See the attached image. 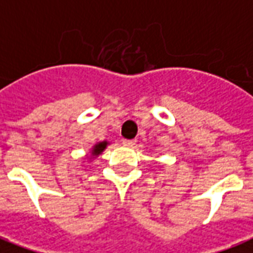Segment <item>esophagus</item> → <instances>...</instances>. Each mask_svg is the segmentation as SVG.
<instances>
[{"instance_id":"34e87169","label":"esophagus","mask_w":253,"mask_h":253,"mask_svg":"<svg viewBox=\"0 0 253 253\" xmlns=\"http://www.w3.org/2000/svg\"><path fill=\"white\" fill-rule=\"evenodd\" d=\"M123 146H127V148H132L135 143H137V141L135 139H123Z\"/></svg>"}]
</instances>
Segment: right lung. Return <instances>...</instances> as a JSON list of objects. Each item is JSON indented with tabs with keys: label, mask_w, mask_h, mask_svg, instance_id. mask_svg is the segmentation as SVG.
<instances>
[{
	"label": "right lung",
	"mask_w": 253,
	"mask_h": 253,
	"mask_svg": "<svg viewBox=\"0 0 253 253\" xmlns=\"http://www.w3.org/2000/svg\"><path fill=\"white\" fill-rule=\"evenodd\" d=\"M107 145H110L108 141H103V142H97L96 145H93V148L90 149V154H89V159H96L97 156L103 153L107 148Z\"/></svg>",
	"instance_id": "1"
}]
</instances>
